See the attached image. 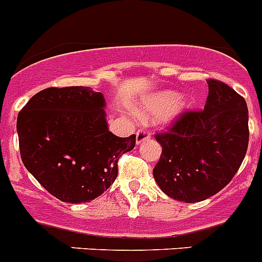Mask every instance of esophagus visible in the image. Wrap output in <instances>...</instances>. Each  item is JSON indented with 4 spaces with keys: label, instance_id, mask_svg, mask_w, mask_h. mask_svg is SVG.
<instances>
[{
    "label": "esophagus",
    "instance_id": "1",
    "mask_svg": "<svg viewBox=\"0 0 262 262\" xmlns=\"http://www.w3.org/2000/svg\"><path fill=\"white\" fill-rule=\"evenodd\" d=\"M151 138V133H149L148 129L146 128H140L138 133H136V143L139 144V143L144 142V140L149 139Z\"/></svg>",
    "mask_w": 262,
    "mask_h": 262
}]
</instances>
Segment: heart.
Listing matches in <instances>:
<instances>
[{"label": "heart", "instance_id": "1", "mask_svg": "<svg viewBox=\"0 0 262 262\" xmlns=\"http://www.w3.org/2000/svg\"><path fill=\"white\" fill-rule=\"evenodd\" d=\"M179 104H180V99L176 94H162V95L147 100L146 110L148 115L165 116L178 108Z\"/></svg>", "mask_w": 262, "mask_h": 262}]
</instances>
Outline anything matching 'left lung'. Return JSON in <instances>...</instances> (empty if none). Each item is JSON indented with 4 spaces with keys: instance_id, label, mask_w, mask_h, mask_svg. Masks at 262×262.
I'll return each mask as SVG.
<instances>
[{
    "instance_id": "8db88e82",
    "label": "left lung",
    "mask_w": 262,
    "mask_h": 262,
    "mask_svg": "<svg viewBox=\"0 0 262 262\" xmlns=\"http://www.w3.org/2000/svg\"><path fill=\"white\" fill-rule=\"evenodd\" d=\"M204 110H185L155 138L162 155L154 178L165 195L198 203L216 195L240 168L249 143L247 102L232 87L207 79Z\"/></svg>"
}]
</instances>
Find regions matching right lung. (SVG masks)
I'll return each instance as SVG.
<instances>
[{
	"label": "right lung",
	"instance_id": "right-lung-1",
	"mask_svg": "<svg viewBox=\"0 0 262 262\" xmlns=\"http://www.w3.org/2000/svg\"><path fill=\"white\" fill-rule=\"evenodd\" d=\"M102 93L90 87H49L17 118L24 165L49 193L64 203L97 199L118 176V160L136 136L119 138L107 127Z\"/></svg>",
	"mask_w": 262,
	"mask_h": 262
}]
</instances>
